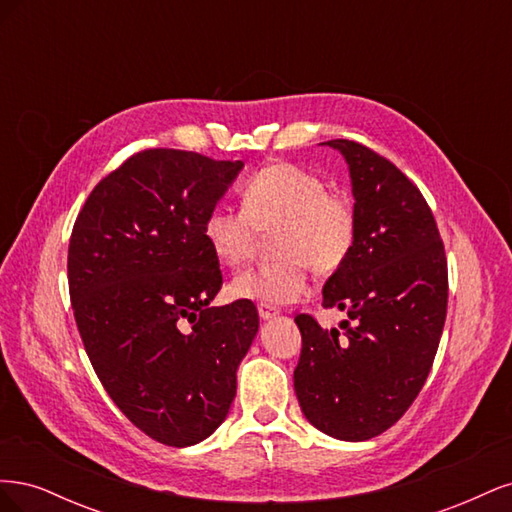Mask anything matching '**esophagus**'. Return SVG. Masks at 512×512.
<instances>
[{"mask_svg": "<svg viewBox=\"0 0 512 512\" xmlns=\"http://www.w3.org/2000/svg\"><path fill=\"white\" fill-rule=\"evenodd\" d=\"M277 314H280V312H277V309L271 307V305H265V303L258 305V316H260L262 320H273Z\"/></svg>", "mask_w": 512, "mask_h": 512, "instance_id": "esophagus-1", "label": "esophagus"}]
</instances>
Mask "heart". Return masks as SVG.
<instances>
[{
	"instance_id": "1",
	"label": "heart",
	"mask_w": 512,
	"mask_h": 512,
	"mask_svg": "<svg viewBox=\"0 0 512 512\" xmlns=\"http://www.w3.org/2000/svg\"><path fill=\"white\" fill-rule=\"evenodd\" d=\"M243 211L218 205L203 222V239L224 267H239L250 258L260 235H271L277 260L239 273L228 284L232 301L271 307L303 299L307 267L331 275L346 265L356 245V211L348 198L329 192L327 183L309 170L273 162L243 183Z\"/></svg>"
}]
</instances>
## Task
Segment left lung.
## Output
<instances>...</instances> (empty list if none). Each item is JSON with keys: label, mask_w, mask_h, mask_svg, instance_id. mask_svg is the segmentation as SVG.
<instances>
[{"label": "left lung", "mask_w": 512, "mask_h": 512, "mask_svg": "<svg viewBox=\"0 0 512 512\" xmlns=\"http://www.w3.org/2000/svg\"><path fill=\"white\" fill-rule=\"evenodd\" d=\"M352 181L359 230L322 305L346 312L339 329L307 314L294 393L322 433L363 442L395 425L433 365L446 318L448 271L433 213L416 185L369 147L335 138Z\"/></svg>", "instance_id": "obj_1"}]
</instances>
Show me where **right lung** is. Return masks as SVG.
Listing matches in <instances>:
<instances>
[{"label": "right lung", "instance_id": "1", "mask_svg": "<svg viewBox=\"0 0 512 512\" xmlns=\"http://www.w3.org/2000/svg\"><path fill=\"white\" fill-rule=\"evenodd\" d=\"M241 168L145 149L96 185L72 228L70 301L89 361L117 408L168 446L222 425L258 333L252 301L209 307L222 271L203 222Z\"/></svg>", "mask_w": 512, "mask_h": 512}]
</instances>
